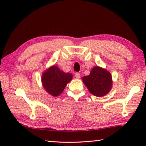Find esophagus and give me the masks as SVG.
Segmentation results:
<instances>
[{
	"label": "esophagus",
	"instance_id": "34e87169",
	"mask_svg": "<svg viewBox=\"0 0 146 146\" xmlns=\"http://www.w3.org/2000/svg\"><path fill=\"white\" fill-rule=\"evenodd\" d=\"M75 77H76L77 78H79L80 77V75L78 72H76V74H75Z\"/></svg>",
	"mask_w": 146,
	"mask_h": 146
}]
</instances>
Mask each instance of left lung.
<instances>
[{"instance_id":"obj_1","label":"left lung","mask_w":146,"mask_h":146,"mask_svg":"<svg viewBox=\"0 0 146 146\" xmlns=\"http://www.w3.org/2000/svg\"><path fill=\"white\" fill-rule=\"evenodd\" d=\"M82 80L88 90L96 96L102 97L111 89V74L99 66L92 68L89 76H84Z\"/></svg>"}]
</instances>
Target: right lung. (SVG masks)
<instances>
[{
	"instance_id": "1",
	"label": "right lung",
	"mask_w": 146,
	"mask_h": 146,
	"mask_svg": "<svg viewBox=\"0 0 146 146\" xmlns=\"http://www.w3.org/2000/svg\"><path fill=\"white\" fill-rule=\"evenodd\" d=\"M72 78L71 74L65 73L57 66H54L43 73L42 85L48 93L53 96H58L63 91Z\"/></svg>"
}]
</instances>
